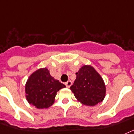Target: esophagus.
<instances>
[{"label":"esophagus","mask_w":134,"mask_h":134,"mask_svg":"<svg viewBox=\"0 0 134 134\" xmlns=\"http://www.w3.org/2000/svg\"><path fill=\"white\" fill-rule=\"evenodd\" d=\"M65 85H66V87L69 88L70 87V86L72 85V82L70 81V80H68V82H66V83H65Z\"/></svg>","instance_id":"1"}]
</instances>
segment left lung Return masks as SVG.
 <instances>
[{"mask_svg": "<svg viewBox=\"0 0 134 134\" xmlns=\"http://www.w3.org/2000/svg\"><path fill=\"white\" fill-rule=\"evenodd\" d=\"M76 79L70 87L78 102L94 106L102 102L106 87L102 77L91 65H84L76 72Z\"/></svg>", "mask_w": 134, "mask_h": 134, "instance_id": "1", "label": "left lung"}]
</instances>
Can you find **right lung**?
Masks as SVG:
<instances>
[{
  "label": "right lung",
  "instance_id": "add662e5",
  "mask_svg": "<svg viewBox=\"0 0 134 134\" xmlns=\"http://www.w3.org/2000/svg\"><path fill=\"white\" fill-rule=\"evenodd\" d=\"M64 87V84L51 76L46 67L39 68L30 75L25 85L26 98L36 108H48L54 103L57 92Z\"/></svg>",
  "mask_w": 134,
  "mask_h": 134
}]
</instances>
